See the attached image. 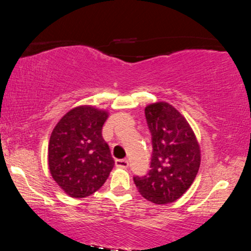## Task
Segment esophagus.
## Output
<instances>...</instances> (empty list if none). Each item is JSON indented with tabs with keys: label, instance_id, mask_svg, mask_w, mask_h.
Returning <instances> with one entry per match:
<instances>
[{
	"label": "esophagus",
	"instance_id": "obj_1",
	"mask_svg": "<svg viewBox=\"0 0 251 251\" xmlns=\"http://www.w3.org/2000/svg\"><path fill=\"white\" fill-rule=\"evenodd\" d=\"M115 166L118 168H123V169H126V168H128V166H129V161L126 159L115 160Z\"/></svg>",
	"mask_w": 251,
	"mask_h": 251
}]
</instances>
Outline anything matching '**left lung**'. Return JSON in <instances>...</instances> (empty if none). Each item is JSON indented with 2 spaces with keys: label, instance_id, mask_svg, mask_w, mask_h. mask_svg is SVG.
<instances>
[{
  "label": "left lung",
  "instance_id": "obj_1",
  "mask_svg": "<svg viewBox=\"0 0 251 251\" xmlns=\"http://www.w3.org/2000/svg\"><path fill=\"white\" fill-rule=\"evenodd\" d=\"M145 115L152 133V162L149 175L133 181L146 200L168 204L193 184L201 163L200 145L190 123L173 105L153 102L145 107Z\"/></svg>",
  "mask_w": 251,
  "mask_h": 251
}]
</instances>
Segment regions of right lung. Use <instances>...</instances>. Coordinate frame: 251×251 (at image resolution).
Returning a JSON list of instances; mask_svg holds the SVG:
<instances>
[{"label":"right lung","instance_id":"1","mask_svg":"<svg viewBox=\"0 0 251 251\" xmlns=\"http://www.w3.org/2000/svg\"><path fill=\"white\" fill-rule=\"evenodd\" d=\"M109 113L91 105L68 111L51 132L48 164L53 180L71 198L97 192L109 176L114 160L102 138Z\"/></svg>","mask_w":251,"mask_h":251}]
</instances>
